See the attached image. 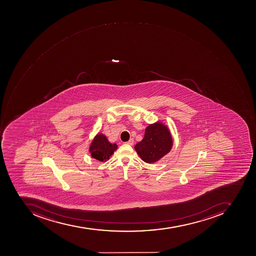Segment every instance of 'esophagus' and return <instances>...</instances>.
<instances>
[{
	"mask_svg": "<svg viewBox=\"0 0 256 256\" xmlns=\"http://www.w3.org/2000/svg\"><path fill=\"white\" fill-rule=\"evenodd\" d=\"M126 143L130 144V146H132V144H134V140H133V138H130V140H129V141H128Z\"/></svg>",
	"mask_w": 256,
	"mask_h": 256,
	"instance_id": "34e87169",
	"label": "esophagus"
}]
</instances>
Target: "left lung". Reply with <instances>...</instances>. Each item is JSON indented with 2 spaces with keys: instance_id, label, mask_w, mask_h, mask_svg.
<instances>
[{
  "instance_id": "obj_1",
  "label": "left lung",
  "mask_w": 256,
  "mask_h": 256,
  "mask_svg": "<svg viewBox=\"0 0 256 256\" xmlns=\"http://www.w3.org/2000/svg\"><path fill=\"white\" fill-rule=\"evenodd\" d=\"M172 146L169 129L161 122H156L146 128L143 140L136 144L134 150L144 162L152 164L166 155Z\"/></svg>"
}]
</instances>
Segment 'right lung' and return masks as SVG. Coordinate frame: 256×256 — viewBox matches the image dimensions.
Segmentation results:
<instances>
[{"label":"right lung","mask_w":256,"mask_h":256,"mask_svg":"<svg viewBox=\"0 0 256 256\" xmlns=\"http://www.w3.org/2000/svg\"><path fill=\"white\" fill-rule=\"evenodd\" d=\"M118 148L116 144H112L108 141L106 136L97 134L90 144V151L91 156L100 162H105Z\"/></svg>","instance_id":"1"}]
</instances>
